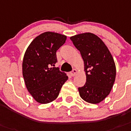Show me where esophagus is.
Returning <instances> with one entry per match:
<instances>
[{"label": "esophagus", "instance_id": "obj_1", "mask_svg": "<svg viewBox=\"0 0 131 131\" xmlns=\"http://www.w3.org/2000/svg\"><path fill=\"white\" fill-rule=\"evenodd\" d=\"M77 73V70L75 69H74L73 70H72V72H71V75L72 76V77H74L75 76V74Z\"/></svg>", "mask_w": 131, "mask_h": 131}]
</instances>
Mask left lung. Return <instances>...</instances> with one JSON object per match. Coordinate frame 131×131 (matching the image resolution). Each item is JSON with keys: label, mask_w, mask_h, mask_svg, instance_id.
<instances>
[{"label": "left lung", "mask_w": 131, "mask_h": 131, "mask_svg": "<svg viewBox=\"0 0 131 131\" xmlns=\"http://www.w3.org/2000/svg\"><path fill=\"white\" fill-rule=\"evenodd\" d=\"M84 61L86 83L79 88L80 96L91 104L101 103L111 91L116 78V66L111 53L99 37L91 32L71 37Z\"/></svg>", "instance_id": "obj_1"}]
</instances>
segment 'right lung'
Listing matches in <instances>:
<instances>
[{"mask_svg":"<svg viewBox=\"0 0 131 131\" xmlns=\"http://www.w3.org/2000/svg\"><path fill=\"white\" fill-rule=\"evenodd\" d=\"M66 40L65 35L45 32L36 37L26 50L23 76L26 89L38 103L54 101L68 80L65 72L54 67L57 62L56 52Z\"/></svg>","mask_w":131,"mask_h":131,"instance_id":"add662e5","label":"right lung"}]
</instances>
